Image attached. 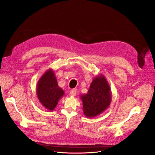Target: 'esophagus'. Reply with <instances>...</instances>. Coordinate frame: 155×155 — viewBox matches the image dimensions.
Instances as JSON below:
<instances>
[{
	"mask_svg": "<svg viewBox=\"0 0 155 155\" xmlns=\"http://www.w3.org/2000/svg\"><path fill=\"white\" fill-rule=\"evenodd\" d=\"M76 94H77L76 89H71L70 91V95L74 97L76 95Z\"/></svg>",
	"mask_w": 155,
	"mask_h": 155,
	"instance_id": "1",
	"label": "esophagus"
}]
</instances>
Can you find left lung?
<instances>
[{"label": "left lung", "instance_id": "obj_1", "mask_svg": "<svg viewBox=\"0 0 155 155\" xmlns=\"http://www.w3.org/2000/svg\"><path fill=\"white\" fill-rule=\"evenodd\" d=\"M83 111L87 117H94L106 110L110 104L112 94L110 86L105 77L96 76L86 94L81 95Z\"/></svg>", "mask_w": 155, "mask_h": 155}]
</instances>
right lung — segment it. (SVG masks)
<instances>
[{"instance_id": "obj_1", "label": "right lung", "mask_w": 155, "mask_h": 155, "mask_svg": "<svg viewBox=\"0 0 155 155\" xmlns=\"http://www.w3.org/2000/svg\"><path fill=\"white\" fill-rule=\"evenodd\" d=\"M36 94L40 103L50 111L55 109L59 100L64 95V92L58 85L52 69L48 70L39 78Z\"/></svg>"}]
</instances>
